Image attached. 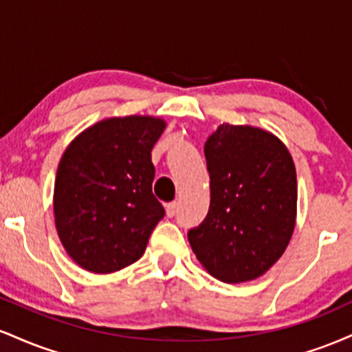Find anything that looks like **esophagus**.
Returning a JSON list of instances; mask_svg holds the SVG:
<instances>
[{
	"instance_id": "1",
	"label": "esophagus",
	"mask_w": 352,
	"mask_h": 352,
	"mask_svg": "<svg viewBox=\"0 0 352 352\" xmlns=\"http://www.w3.org/2000/svg\"><path fill=\"white\" fill-rule=\"evenodd\" d=\"M177 210H179V204L177 201H170V204L165 205V212H167V217H175Z\"/></svg>"
}]
</instances>
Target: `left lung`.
<instances>
[{
  "label": "left lung",
  "mask_w": 352,
  "mask_h": 352,
  "mask_svg": "<svg viewBox=\"0 0 352 352\" xmlns=\"http://www.w3.org/2000/svg\"><path fill=\"white\" fill-rule=\"evenodd\" d=\"M210 208L188 232L193 253L225 283L256 280L285 253L296 225L293 157L272 132L221 124L205 142Z\"/></svg>",
  "instance_id": "left-lung-1"
}]
</instances>
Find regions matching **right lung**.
I'll return each instance as SVG.
<instances>
[{"instance_id": "obj_1", "label": "right lung", "mask_w": 352, "mask_h": 352, "mask_svg": "<svg viewBox=\"0 0 352 352\" xmlns=\"http://www.w3.org/2000/svg\"><path fill=\"white\" fill-rule=\"evenodd\" d=\"M165 125L152 116L107 117L64 151L52 207L60 243L80 268L114 273L144 254L165 215L151 155Z\"/></svg>"}]
</instances>
